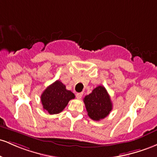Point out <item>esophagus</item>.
Masks as SVG:
<instances>
[{
  "mask_svg": "<svg viewBox=\"0 0 157 157\" xmlns=\"http://www.w3.org/2000/svg\"><path fill=\"white\" fill-rule=\"evenodd\" d=\"M82 96H83V93H76V94H75V96H76V98H78V99L82 98Z\"/></svg>",
  "mask_w": 157,
  "mask_h": 157,
  "instance_id": "obj_1",
  "label": "esophagus"
}]
</instances>
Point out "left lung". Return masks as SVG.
<instances>
[{
	"label": "left lung",
	"mask_w": 157,
	"mask_h": 157,
	"mask_svg": "<svg viewBox=\"0 0 157 157\" xmlns=\"http://www.w3.org/2000/svg\"><path fill=\"white\" fill-rule=\"evenodd\" d=\"M84 102L89 117L94 121L105 119L112 110L113 105L107 90L98 86L92 93L84 98Z\"/></svg>",
	"instance_id": "1"
}]
</instances>
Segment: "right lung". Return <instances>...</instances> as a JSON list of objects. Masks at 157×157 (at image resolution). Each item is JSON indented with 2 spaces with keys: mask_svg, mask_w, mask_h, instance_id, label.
Masks as SVG:
<instances>
[{
  "mask_svg": "<svg viewBox=\"0 0 157 157\" xmlns=\"http://www.w3.org/2000/svg\"><path fill=\"white\" fill-rule=\"evenodd\" d=\"M73 98L74 93L67 90L66 86L59 80L48 86L40 96L44 110L52 115L61 113Z\"/></svg>",
  "mask_w": 157,
  "mask_h": 157,
  "instance_id": "add662e5",
  "label": "right lung"
}]
</instances>
